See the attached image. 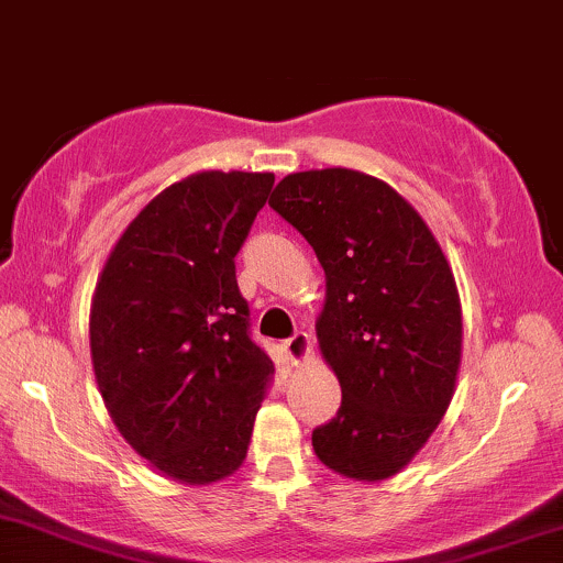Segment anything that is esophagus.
I'll list each match as a JSON object with an SVG mask.
<instances>
[{
    "label": "esophagus",
    "mask_w": 563,
    "mask_h": 563,
    "mask_svg": "<svg viewBox=\"0 0 563 563\" xmlns=\"http://www.w3.org/2000/svg\"><path fill=\"white\" fill-rule=\"evenodd\" d=\"M284 352H287V360L292 365H305L313 357V339H310L308 331H297L292 339L284 342Z\"/></svg>",
    "instance_id": "esophagus-1"
}]
</instances>
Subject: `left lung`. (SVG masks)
<instances>
[{
  "label": "left lung",
  "mask_w": 563,
  "mask_h": 563,
  "mask_svg": "<svg viewBox=\"0 0 563 563\" xmlns=\"http://www.w3.org/2000/svg\"><path fill=\"white\" fill-rule=\"evenodd\" d=\"M268 206L310 242L325 274L316 336L342 407L313 430L316 456L350 481L394 477L426 446L456 391L454 271L420 213L365 172H295Z\"/></svg>",
  "instance_id": "obj_1"
}]
</instances>
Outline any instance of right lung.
<instances>
[{
	"instance_id": "obj_1",
	"label": "right lung",
	"mask_w": 563,
	"mask_h": 563,
	"mask_svg": "<svg viewBox=\"0 0 563 563\" xmlns=\"http://www.w3.org/2000/svg\"><path fill=\"white\" fill-rule=\"evenodd\" d=\"M271 187V172L238 169L164 187L114 242L90 297V363L109 418L177 483L238 473L274 376L234 276Z\"/></svg>"
}]
</instances>
